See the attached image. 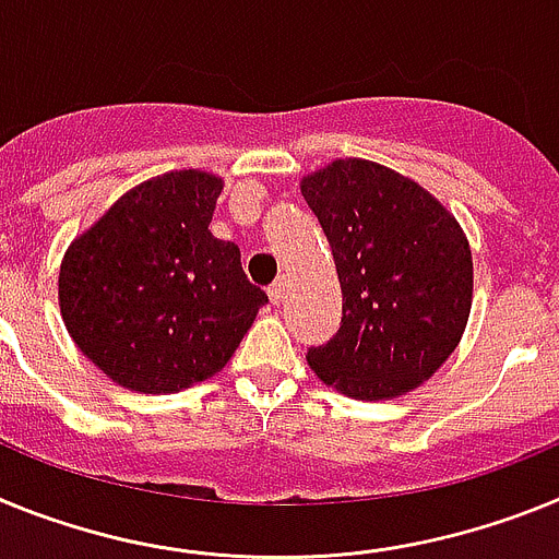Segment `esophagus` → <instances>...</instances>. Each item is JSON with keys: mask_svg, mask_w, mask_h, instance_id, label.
Returning <instances> with one entry per match:
<instances>
[{"mask_svg": "<svg viewBox=\"0 0 559 559\" xmlns=\"http://www.w3.org/2000/svg\"><path fill=\"white\" fill-rule=\"evenodd\" d=\"M284 298H286V278H278L273 286H270V300H273L275 307H278Z\"/></svg>", "mask_w": 559, "mask_h": 559, "instance_id": "esophagus-1", "label": "esophagus"}]
</instances>
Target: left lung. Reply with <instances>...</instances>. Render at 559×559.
Masks as SVG:
<instances>
[{
	"label": "left lung",
	"instance_id": "obj_1",
	"mask_svg": "<svg viewBox=\"0 0 559 559\" xmlns=\"http://www.w3.org/2000/svg\"><path fill=\"white\" fill-rule=\"evenodd\" d=\"M332 247L343 323L307 360L352 400H396L461 343L473 309V250L430 191L371 159H334L300 179Z\"/></svg>",
	"mask_w": 559,
	"mask_h": 559
}]
</instances>
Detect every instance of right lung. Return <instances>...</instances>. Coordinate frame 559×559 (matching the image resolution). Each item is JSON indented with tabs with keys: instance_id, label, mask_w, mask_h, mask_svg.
<instances>
[{
	"instance_id": "right-lung-1",
	"label": "right lung",
	"mask_w": 559,
	"mask_h": 559,
	"mask_svg": "<svg viewBox=\"0 0 559 559\" xmlns=\"http://www.w3.org/2000/svg\"><path fill=\"white\" fill-rule=\"evenodd\" d=\"M222 177L199 168L145 179L72 239L58 270V307L111 382L177 394L219 373L266 295L241 252L207 225Z\"/></svg>"
}]
</instances>
